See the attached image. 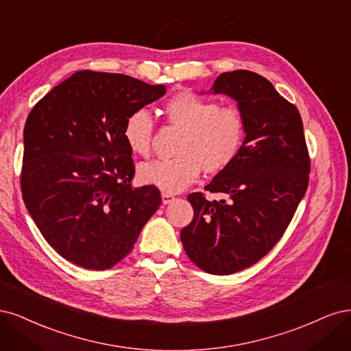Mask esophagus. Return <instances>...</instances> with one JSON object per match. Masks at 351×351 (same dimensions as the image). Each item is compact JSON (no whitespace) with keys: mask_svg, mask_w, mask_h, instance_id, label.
<instances>
[{"mask_svg":"<svg viewBox=\"0 0 351 351\" xmlns=\"http://www.w3.org/2000/svg\"><path fill=\"white\" fill-rule=\"evenodd\" d=\"M162 201H163L165 206L166 204H171L172 201H175V197L172 194H167V192H163V194H162Z\"/></svg>","mask_w":351,"mask_h":351,"instance_id":"34e87169","label":"esophagus"}]
</instances>
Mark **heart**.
Returning a JSON list of instances; mask_svg holds the SVG:
<instances>
[{
  "label": "heart",
  "instance_id": "1",
  "mask_svg": "<svg viewBox=\"0 0 351 351\" xmlns=\"http://www.w3.org/2000/svg\"><path fill=\"white\" fill-rule=\"evenodd\" d=\"M167 122L184 134L175 159L156 160L138 167V180L167 194H178L198 179L202 169L220 173L241 156L246 140V119L236 106H220L216 100L182 92L165 105ZM154 122L147 109L131 112L123 122L122 137L128 149L147 157L152 152Z\"/></svg>",
  "mask_w": 351,
  "mask_h": 351
}]
</instances>
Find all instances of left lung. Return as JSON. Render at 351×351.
<instances>
[{
  "instance_id": "obj_1",
  "label": "left lung",
  "mask_w": 351,
  "mask_h": 351,
  "mask_svg": "<svg viewBox=\"0 0 351 351\" xmlns=\"http://www.w3.org/2000/svg\"><path fill=\"white\" fill-rule=\"evenodd\" d=\"M213 95L237 101L246 119V140L237 160L194 192V219L180 230L188 258L206 273L228 276L254 265L286 232L309 184L311 160L298 108L265 77L247 70L220 74Z\"/></svg>"
}]
</instances>
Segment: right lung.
Segmentation results:
<instances>
[{
	"mask_svg": "<svg viewBox=\"0 0 351 351\" xmlns=\"http://www.w3.org/2000/svg\"><path fill=\"white\" fill-rule=\"evenodd\" d=\"M166 93L163 84L77 71L27 117L21 194L42 236L66 261L106 269L125 258L159 208L160 191L132 186L122 137L131 112Z\"/></svg>",
	"mask_w": 351,
	"mask_h": 351,
	"instance_id": "obj_1",
	"label": "right lung"
}]
</instances>
